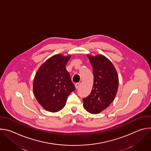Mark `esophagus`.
I'll return each instance as SVG.
<instances>
[{"mask_svg":"<svg viewBox=\"0 0 151 151\" xmlns=\"http://www.w3.org/2000/svg\"><path fill=\"white\" fill-rule=\"evenodd\" d=\"M81 82H78V83H75V87H76V88L77 89V88H78L80 86H81Z\"/></svg>","mask_w":151,"mask_h":151,"instance_id":"1","label":"esophagus"}]
</instances>
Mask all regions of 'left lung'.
Listing matches in <instances>:
<instances>
[{
	"instance_id": "1",
	"label": "left lung",
	"mask_w": 151,
	"mask_h": 151,
	"mask_svg": "<svg viewBox=\"0 0 151 151\" xmlns=\"http://www.w3.org/2000/svg\"><path fill=\"white\" fill-rule=\"evenodd\" d=\"M93 69L94 84L90 94L83 99V107L88 112L97 114L114 100L118 91L119 79L112 62L105 56L87 54Z\"/></svg>"
}]
</instances>
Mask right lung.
I'll list each match as a JSON object with an SVG mask.
<instances>
[{"mask_svg":"<svg viewBox=\"0 0 151 151\" xmlns=\"http://www.w3.org/2000/svg\"><path fill=\"white\" fill-rule=\"evenodd\" d=\"M71 55L55 54L38 69L33 80L35 97L44 108L57 112L64 107L69 95L75 90L69 73L66 69Z\"/></svg>","mask_w":151,"mask_h":151,"instance_id":"1","label":"right lung"}]
</instances>
